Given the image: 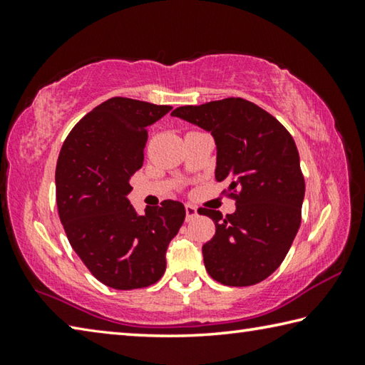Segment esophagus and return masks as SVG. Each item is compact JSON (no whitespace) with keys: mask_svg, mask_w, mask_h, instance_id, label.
I'll return each mask as SVG.
<instances>
[{"mask_svg":"<svg viewBox=\"0 0 365 365\" xmlns=\"http://www.w3.org/2000/svg\"><path fill=\"white\" fill-rule=\"evenodd\" d=\"M185 212H187V222H191V220L197 217V211H196V207H195V206H191V205H187V206H185Z\"/></svg>","mask_w":365,"mask_h":365,"instance_id":"34e87169","label":"esophagus"}]
</instances>
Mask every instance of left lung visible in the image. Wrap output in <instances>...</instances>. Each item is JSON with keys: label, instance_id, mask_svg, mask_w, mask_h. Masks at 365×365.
<instances>
[{"label": "left lung", "instance_id": "1", "mask_svg": "<svg viewBox=\"0 0 365 365\" xmlns=\"http://www.w3.org/2000/svg\"><path fill=\"white\" fill-rule=\"evenodd\" d=\"M172 115L212 135L215 178L230 183L237 205L225 217L214 209L197 211L215 224L202 246L207 274L222 285H256L279 269L301 225L304 177L294 140L274 115L243 98L182 106Z\"/></svg>", "mask_w": 365, "mask_h": 365}]
</instances>
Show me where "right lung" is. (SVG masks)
Listing matches in <instances>:
<instances>
[{"label": "right lung", "mask_w": 365, "mask_h": 365, "mask_svg": "<svg viewBox=\"0 0 365 365\" xmlns=\"http://www.w3.org/2000/svg\"><path fill=\"white\" fill-rule=\"evenodd\" d=\"M130 98H110L86 114L61 148L56 202L69 243L98 280L145 288L165 272V251L185 220L180 201L138 214L130 177L143 165L148 127L169 113Z\"/></svg>", "instance_id": "right-lung-1"}]
</instances>
